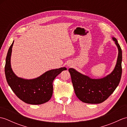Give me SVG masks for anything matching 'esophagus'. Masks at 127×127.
<instances>
[{
  "instance_id": "esophagus-1",
  "label": "esophagus",
  "mask_w": 127,
  "mask_h": 127,
  "mask_svg": "<svg viewBox=\"0 0 127 127\" xmlns=\"http://www.w3.org/2000/svg\"><path fill=\"white\" fill-rule=\"evenodd\" d=\"M68 65V66H71V64H68V65Z\"/></svg>"
}]
</instances>
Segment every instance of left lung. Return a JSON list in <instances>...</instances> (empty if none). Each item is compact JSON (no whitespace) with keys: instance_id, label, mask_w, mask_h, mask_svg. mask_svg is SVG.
<instances>
[{"instance_id":"1","label":"left lung","mask_w":127,"mask_h":127,"mask_svg":"<svg viewBox=\"0 0 127 127\" xmlns=\"http://www.w3.org/2000/svg\"><path fill=\"white\" fill-rule=\"evenodd\" d=\"M118 53L115 68L111 73L100 79H92L74 68H69L75 94L81 101L88 104H100L114 92L122 75V50L117 39L112 37Z\"/></svg>"}]
</instances>
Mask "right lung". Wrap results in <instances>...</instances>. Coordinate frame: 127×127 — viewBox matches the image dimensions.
Masks as SVG:
<instances>
[{
	"instance_id": "add662e5",
	"label": "right lung",
	"mask_w": 127,
	"mask_h": 127,
	"mask_svg": "<svg viewBox=\"0 0 127 127\" xmlns=\"http://www.w3.org/2000/svg\"><path fill=\"white\" fill-rule=\"evenodd\" d=\"M14 41L10 46L6 58L5 74L8 85L18 98L26 103L40 105L49 101L53 94L52 82L55 77L67 69L65 67L51 69L35 79L19 77L11 65V57Z\"/></svg>"
}]
</instances>
